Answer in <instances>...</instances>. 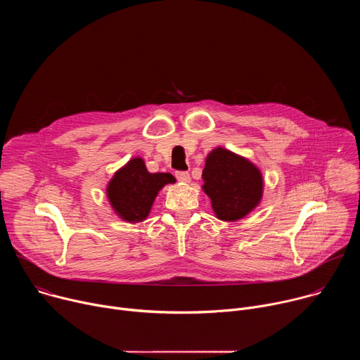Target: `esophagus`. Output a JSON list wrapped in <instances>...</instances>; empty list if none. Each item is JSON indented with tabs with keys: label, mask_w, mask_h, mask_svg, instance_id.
Instances as JSON below:
<instances>
[{
	"label": "esophagus",
	"mask_w": 360,
	"mask_h": 360,
	"mask_svg": "<svg viewBox=\"0 0 360 360\" xmlns=\"http://www.w3.org/2000/svg\"><path fill=\"white\" fill-rule=\"evenodd\" d=\"M175 176H176V179H178L179 182H184V184H188V182L191 181V176H189L188 172H176Z\"/></svg>",
	"instance_id": "34e87169"
}]
</instances>
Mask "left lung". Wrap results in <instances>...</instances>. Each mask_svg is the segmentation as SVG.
I'll return each mask as SVG.
<instances>
[{
    "mask_svg": "<svg viewBox=\"0 0 360 360\" xmlns=\"http://www.w3.org/2000/svg\"><path fill=\"white\" fill-rule=\"evenodd\" d=\"M203 192L211 199L221 221L235 222L250 214L262 200L264 176L248 158L218 146L212 149L202 171Z\"/></svg>",
    "mask_w": 360,
    "mask_h": 360,
    "instance_id": "8db88e82",
    "label": "left lung"
}]
</instances>
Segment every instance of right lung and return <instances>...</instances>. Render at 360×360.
<instances>
[{"instance_id":"1","label":"right lung","mask_w":360,"mask_h":360,"mask_svg":"<svg viewBox=\"0 0 360 360\" xmlns=\"http://www.w3.org/2000/svg\"><path fill=\"white\" fill-rule=\"evenodd\" d=\"M175 178L168 172L150 174L141 157L129 160L107 185V198L115 215L129 224L148 218L158 192Z\"/></svg>"}]
</instances>
